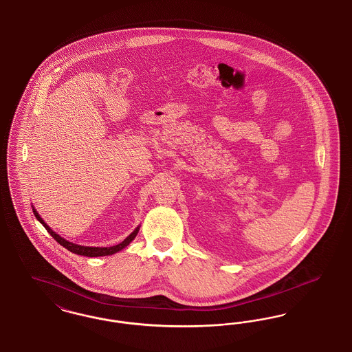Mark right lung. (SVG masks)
I'll return each instance as SVG.
<instances>
[{
  "mask_svg": "<svg viewBox=\"0 0 352 352\" xmlns=\"http://www.w3.org/2000/svg\"><path fill=\"white\" fill-rule=\"evenodd\" d=\"M33 213H34V216H36V219H37L38 221L41 222L43 226H45V229L50 233V236L54 239V240L59 243V245H62L63 248H66L67 250H70L72 253H75V254H79V256H86V257H102V256H111L113 253H116V252H119V250H122L123 248H126L127 245H130L131 241L133 240L135 237H136V234H138V232H139V228H136L132 233H131L130 236L126 239V240L123 241V242H120V243H118V245H115V246H110V248H93V246H80V245H76V243H73V242H69V241L65 240V239H62L60 236H58L56 232H53L47 225H46V222L43 221L41 217H39V214L37 213V210L33 208Z\"/></svg>",
  "mask_w": 352,
  "mask_h": 352,
  "instance_id": "obj_1",
  "label": "right lung"
}]
</instances>
